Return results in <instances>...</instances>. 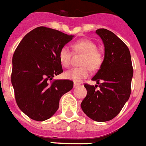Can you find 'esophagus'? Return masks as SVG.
Instances as JSON below:
<instances>
[{"instance_id": "esophagus-1", "label": "esophagus", "mask_w": 146, "mask_h": 146, "mask_svg": "<svg viewBox=\"0 0 146 146\" xmlns=\"http://www.w3.org/2000/svg\"><path fill=\"white\" fill-rule=\"evenodd\" d=\"M80 86V83L74 82V83H73V87L76 88V87H77V86Z\"/></svg>"}]
</instances>
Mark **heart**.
<instances>
[{
	"label": "heart",
	"instance_id": "obj_1",
	"mask_svg": "<svg viewBox=\"0 0 146 146\" xmlns=\"http://www.w3.org/2000/svg\"><path fill=\"white\" fill-rule=\"evenodd\" d=\"M73 47L75 52L83 53L80 62L81 65L83 66L69 70L64 73V76L74 82H81L90 75V68L93 70L100 68L103 62V57L101 53L97 50L96 44L90 40H80L76 42ZM71 56L72 53L67 46H63L60 49L58 53L59 60L63 66L67 67L70 66Z\"/></svg>",
	"mask_w": 146,
	"mask_h": 146
}]
</instances>
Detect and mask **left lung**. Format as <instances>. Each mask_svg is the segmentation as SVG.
Masks as SVG:
<instances>
[{
	"label": "left lung",
	"mask_w": 146,
	"mask_h": 146,
	"mask_svg": "<svg viewBox=\"0 0 146 146\" xmlns=\"http://www.w3.org/2000/svg\"><path fill=\"white\" fill-rule=\"evenodd\" d=\"M96 33L104 44V60L92 79L99 86L84 85L87 94L81 108L93 120L106 122L115 118L129 100L133 69L129 50L122 40L106 29H98ZM97 86L100 89L96 90Z\"/></svg>",
	"instance_id": "8db88e82"
}]
</instances>
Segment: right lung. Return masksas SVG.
Returning a JSON list of instances; mask_svg holds the SVG:
<instances>
[{
    "label": "right lung",
    "mask_w": 146,
    "mask_h": 146,
    "mask_svg": "<svg viewBox=\"0 0 146 146\" xmlns=\"http://www.w3.org/2000/svg\"><path fill=\"white\" fill-rule=\"evenodd\" d=\"M73 37L39 27L26 34L15 50L11 83L18 107L32 119H50L58 110L61 96L73 89V81L53 80L63 73L59 50Z\"/></svg>",
    "instance_id": "add662e5"
}]
</instances>
